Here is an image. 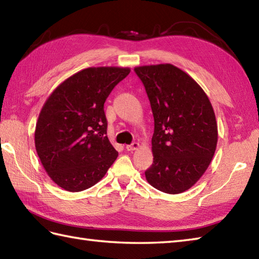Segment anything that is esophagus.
<instances>
[{
	"label": "esophagus",
	"instance_id": "esophagus-1",
	"mask_svg": "<svg viewBox=\"0 0 259 259\" xmlns=\"http://www.w3.org/2000/svg\"><path fill=\"white\" fill-rule=\"evenodd\" d=\"M138 148H139V144L138 143H133L131 145L125 146V149L128 150V151H134V150L138 149Z\"/></svg>",
	"mask_w": 259,
	"mask_h": 259
}]
</instances>
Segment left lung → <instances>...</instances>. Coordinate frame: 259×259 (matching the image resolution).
<instances>
[{
    "instance_id": "8db88e82",
    "label": "left lung",
    "mask_w": 259,
    "mask_h": 259,
    "mask_svg": "<svg viewBox=\"0 0 259 259\" xmlns=\"http://www.w3.org/2000/svg\"><path fill=\"white\" fill-rule=\"evenodd\" d=\"M153 111L154 161L145 171L148 183L164 193L191 189L209 167L218 143V124L201 86L171 64L139 66Z\"/></svg>"
}]
</instances>
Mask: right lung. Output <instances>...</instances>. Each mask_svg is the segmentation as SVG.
<instances>
[{"label":"right lung","instance_id":"add662e5","mask_svg":"<svg viewBox=\"0 0 259 259\" xmlns=\"http://www.w3.org/2000/svg\"><path fill=\"white\" fill-rule=\"evenodd\" d=\"M128 67H89L59 84L35 124L34 145L50 179L80 192L95 185L118 157L106 136L104 102Z\"/></svg>","mask_w":259,"mask_h":259}]
</instances>
